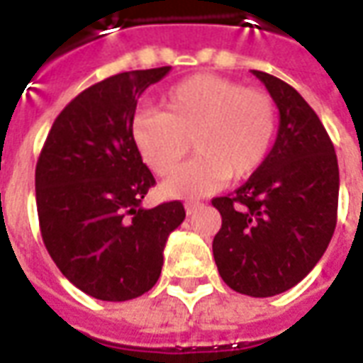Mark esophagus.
<instances>
[{"label":"esophagus","instance_id":"1","mask_svg":"<svg viewBox=\"0 0 363 363\" xmlns=\"http://www.w3.org/2000/svg\"><path fill=\"white\" fill-rule=\"evenodd\" d=\"M198 208H200V202H186V204H184V210H186L189 216H192V213L196 212Z\"/></svg>","mask_w":363,"mask_h":363}]
</instances>
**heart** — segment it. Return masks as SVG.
Here are the masks:
<instances>
[{"mask_svg":"<svg viewBox=\"0 0 363 363\" xmlns=\"http://www.w3.org/2000/svg\"><path fill=\"white\" fill-rule=\"evenodd\" d=\"M161 106L163 112H135L130 135L143 163L161 177L174 171L193 140L197 157L161 184L169 198L208 196L229 177H251L276 138L272 96L220 75H190L167 91Z\"/></svg>","mask_w":363,"mask_h":363,"instance_id":"heart-1","label":"heart"}]
</instances>
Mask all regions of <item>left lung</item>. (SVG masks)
<instances>
[{"label":"left lung","instance_id":"8db88e82","mask_svg":"<svg viewBox=\"0 0 363 363\" xmlns=\"http://www.w3.org/2000/svg\"><path fill=\"white\" fill-rule=\"evenodd\" d=\"M252 75L278 106V135L243 186L212 200L221 213L212 249L229 288L270 297L299 284L327 251L340 179L335 145L303 96L274 75Z\"/></svg>","mask_w":363,"mask_h":363}]
</instances>
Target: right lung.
I'll return each instance as SVG.
<instances>
[{"instance_id":"obj_1","label":"right lung","mask_w":363,"mask_h":363,"mask_svg":"<svg viewBox=\"0 0 363 363\" xmlns=\"http://www.w3.org/2000/svg\"><path fill=\"white\" fill-rule=\"evenodd\" d=\"M169 72H124L79 93L54 120L36 163L44 245L60 272L95 299L150 291L167 239L186 216L179 200L142 208L155 179L130 135L140 95Z\"/></svg>"}]
</instances>
